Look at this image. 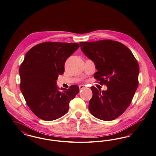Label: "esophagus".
<instances>
[{
  "label": "esophagus",
  "mask_w": 156,
  "mask_h": 156,
  "mask_svg": "<svg viewBox=\"0 0 156 156\" xmlns=\"http://www.w3.org/2000/svg\"><path fill=\"white\" fill-rule=\"evenodd\" d=\"M79 87H80V89L81 90V89H84V88H86L87 87H86L85 85H80V86H79Z\"/></svg>",
  "instance_id": "1"
}]
</instances>
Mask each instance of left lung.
<instances>
[{
  "instance_id": "1",
  "label": "left lung",
  "mask_w": 156,
  "mask_h": 156,
  "mask_svg": "<svg viewBox=\"0 0 156 156\" xmlns=\"http://www.w3.org/2000/svg\"><path fill=\"white\" fill-rule=\"evenodd\" d=\"M81 50L93 60L98 70L94 78L107 90L90 89L93 96L89 110L97 119L112 121L131 104L137 89L139 66L132 51L124 44L110 39L80 43Z\"/></svg>"
}]
</instances>
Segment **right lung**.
<instances>
[{
  "mask_svg": "<svg viewBox=\"0 0 156 156\" xmlns=\"http://www.w3.org/2000/svg\"><path fill=\"white\" fill-rule=\"evenodd\" d=\"M80 47L79 44L47 42L28 51L19 74L20 87L33 113L44 121L62 117L69 109V103L79 93L73 85L58 90L56 80L64 72L66 60Z\"/></svg>",
  "mask_w": 156,
  "mask_h": 156,
  "instance_id": "obj_1",
  "label": "right lung"
}]
</instances>
